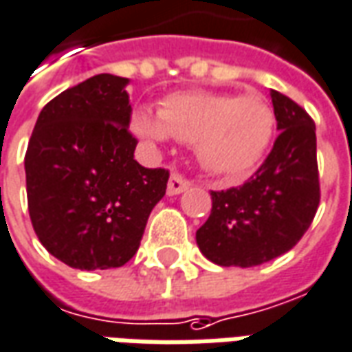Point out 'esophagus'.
<instances>
[{
  "instance_id": "1",
  "label": "esophagus",
  "mask_w": 352,
  "mask_h": 352,
  "mask_svg": "<svg viewBox=\"0 0 352 352\" xmlns=\"http://www.w3.org/2000/svg\"><path fill=\"white\" fill-rule=\"evenodd\" d=\"M189 188V182L184 180L180 174H172L170 180H168V186H166V193L168 195H180L186 189Z\"/></svg>"
}]
</instances>
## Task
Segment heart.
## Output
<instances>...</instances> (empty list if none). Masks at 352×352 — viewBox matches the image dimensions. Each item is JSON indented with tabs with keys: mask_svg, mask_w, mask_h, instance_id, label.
<instances>
[{
	"mask_svg": "<svg viewBox=\"0 0 352 352\" xmlns=\"http://www.w3.org/2000/svg\"><path fill=\"white\" fill-rule=\"evenodd\" d=\"M132 132L148 142L176 140L193 144L204 170L221 178H241L265 155L275 113L258 96H235L210 91L170 92L159 113L134 109Z\"/></svg>",
	"mask_w": 352,
	"mask_h": 352,
	"instance_id": "1",
	"label": "heart"
}]
</instances>
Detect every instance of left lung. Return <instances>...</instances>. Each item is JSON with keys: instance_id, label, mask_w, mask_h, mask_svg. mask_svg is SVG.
Wrapping results in <instances>:
<instances>
[{"instance_id": "obj_1", "label": "left lung", "mask_w": 352, "mask_h": 352, "mask_svg": "<svg viewBox=\"0 0 352 352\" xmlns=\"http://www.w3.org/2000/svg\"><path fill=\"white\" fill-rule=\"evenodd\" d=\"M275 146L241 188L212 191V210L197 246L221 267H254L294 248L315 218L320 188L315 123L288 96L271 91Z\"/></svg>"}]
</instances>
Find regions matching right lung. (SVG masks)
I'll return each mask as SVG.
<instances>
[{"mask_svg":"<svg viewBox=\"0 0 352 352\" xmlns=\"http://www.w3.org/2000/svg\"><path fill=\"white\" fill-rule=\"evenodd\" d=\"M129 83L100 74L60 92L30 138V220L47 252L74 269L124 265L166 191L168 170L134 159Z\"/></svg>","mask_w":352,"mask_h":352,"instance_id":"right-lung-1","label":"right lung"}]
</instances>
